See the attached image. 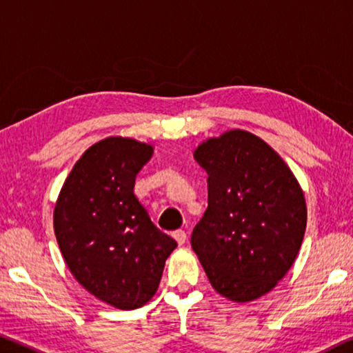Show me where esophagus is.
Returning <instances> with one entry per match:
<instances>
[{
    "label": "esophagus",
    "instance_id": "obj_1",
    "mask_svg": "<svg viewBox=\"0 0 353 353\" xmlns=\"http://www.w3.org/2000/svg\"><path fill=\"white\" fill-rule=\"evenodd\" d=\"M173 238H175L178 245H184V243H186L188 235H186V232H184V230H175V232H173Z\"/></svg>",
    "mask_w": 353,
    "mask_h": 353
}]
</instances>
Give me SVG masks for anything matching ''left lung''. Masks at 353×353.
<instances>
[{"instance_id":"1","label":"left lung","mask_w":353,"mask_h":353,"mask_svg":"<svg viewBox=\"0 0 353 353\" xmlns=\"http://www.w3.org/2000/svg\"><path fill=\"white\" fill-rule=\"evenodd\" d=\"M208 173V208L191 245L211 285L232 301L270 292L290 270L306 230V202L285 162L262 139L229 131L194 151Z\"/></svg>"}]
</instances>
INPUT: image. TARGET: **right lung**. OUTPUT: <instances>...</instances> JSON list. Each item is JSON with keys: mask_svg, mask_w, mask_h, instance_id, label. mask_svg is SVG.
Returning <instances> with one entry per match:
<instances>
[{"mask_svg": "<svg viewBox=\"0 0 353 353\" xmlns=\"http://www.w3.org/2000/svg\"><path fill=\"white\" fill-rule=\"evenodd\" d=\"M153 146L108 137L83 153L59 192L53 227L70 273L118 309L145 305L158 290L176 241L161 232L134 194Z\"/></svg>", "mask_w": 353, "mask_h": 353, "instance_id": "add662e5", "label": "right lung"}]
</instances>
